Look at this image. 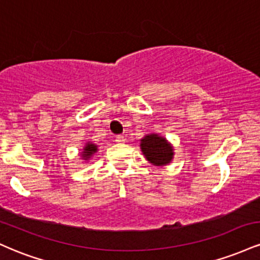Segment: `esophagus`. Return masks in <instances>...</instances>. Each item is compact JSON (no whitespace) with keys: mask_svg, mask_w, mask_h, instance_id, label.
<instances>
[{"mask_svg":"<svg viewBox=\"0 0 260 260\" xmlns=\"http://www.w3.org/2000/svg\"><path fill=\"white\" fill-rule=\"evenodd\" d=\"M116 142L117 143H123L124 142V137H122V136H117L116 137Z\"/></svg>","mask_w":260,"mask_h":260,"instance_id":"esophagus-1","label":"esophagus"}]
</instances>
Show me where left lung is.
<instances>
[{
  "instance_id": "left-lung-1",
  "label": "left lung",
  "mask_w": 260,
  "mask_h": 260,
  "mask_svg": "<svg viewBox=\"0 0 260 260\" xmlns=\"http://www.w3.org/2000/svg\"><path fill=\"white\" fill-rule=\"evenodd\" d=\"M140 149L149 162L155 166H165L174 159V148L159 134H148L140 139Z\"/></svg>"
}]
</instances>
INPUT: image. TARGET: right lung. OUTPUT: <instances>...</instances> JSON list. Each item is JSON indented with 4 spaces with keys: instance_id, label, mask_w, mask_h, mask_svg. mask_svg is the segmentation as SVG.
I'll return each instance as SVG.
<instances>
[{
    "instance_id": "add662e5",
    "label": "right lung",
    "mask_w": 260,
    "mask_h": 260,
    "mask_svg": "<svg viewBox=\"0 0 260 260\" xmlns=\"http://www.w3.org/2000/svg\"><path fill=\"white\" fill-rule=\"evenodd\" d=\"M98 151L96 144H92V143H86L84 149L82 151V157L84 160H89L90 157Z\"/></svg>"
}]
</instances>
